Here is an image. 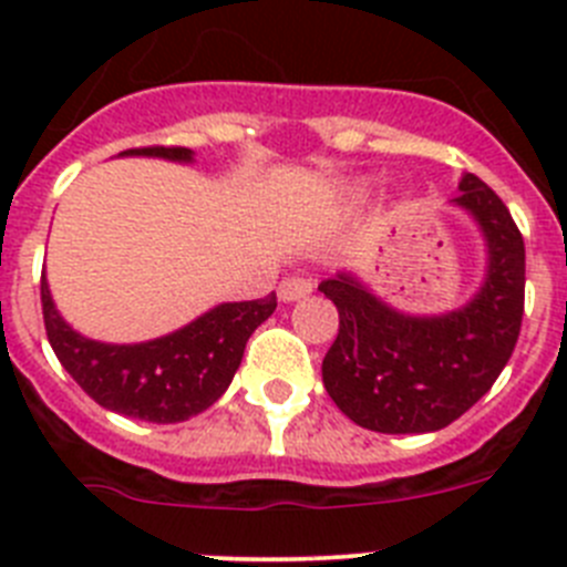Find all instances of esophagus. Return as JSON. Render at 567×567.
I'll use <instances>...</instances> for the list:
<instances>
[{"mask_svg": "<svg viewBox=\"0 0 567 567\" xmlns=\"http://www.w3.org/2000/svg\"><path fill=\"white\" fill-rule=\"evenodd\" d=\"M312 292V280L309 278H284L278 287V298L284 303H295V300L307 298Z\"/></svg>", "mask_w": 567, "mask_h": 567, "instance_id": "obj_1", "label": "esophagus"}]
</instances>
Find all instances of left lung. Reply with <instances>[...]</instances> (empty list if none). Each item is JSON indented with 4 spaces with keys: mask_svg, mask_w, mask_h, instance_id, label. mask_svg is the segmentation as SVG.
<instances>
[{
    "mask_svg": "<svg viewBox=\"0 0 567 567\" xmlns=\"http://www.w3.org/2000/svg\"><path fill=\"white\" fill-rule=\"evenodd\" d=\"M454 207L485 238V278L465 307L405 315L352 272L320 292L338 307L340 329L323 358V385L340 412L369 432H440L488 392L523 327L525 244L499 195L474 173L460 178Z\"/></svg>",
    "mask_w": 567,
    "mask_h": 567,
    "instance_id": "1",
    "label": "left lung"
}]
</instances>
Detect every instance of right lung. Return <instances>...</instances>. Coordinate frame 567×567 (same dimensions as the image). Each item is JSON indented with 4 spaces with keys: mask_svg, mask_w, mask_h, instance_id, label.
<instances>
[{
    "mask_svg": "<svg viewBox=\"0 0 567 567\" xmlns=\"http://www.w3.org/2000/svg\"><path fill=\"white\" fill-rule=\"evenodd\" d=\"M122 155L193 162L187 147H138ZM278 307L275 292L260 300L218 303L187 327L147 343H102L70 327L50 298L42 275V315L59 363L99 405L147 423H182L227 392L247 340Z\"/></svg>",
    "mask_w": 567,
    "mask_h": 567,
    "instance_id": "add662e5",
    "label": "right lung"
}]
</instances>
